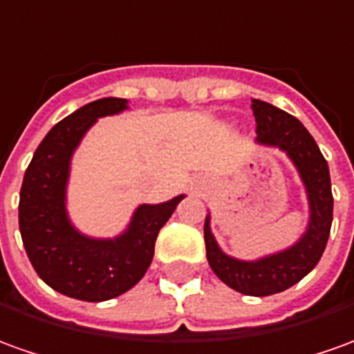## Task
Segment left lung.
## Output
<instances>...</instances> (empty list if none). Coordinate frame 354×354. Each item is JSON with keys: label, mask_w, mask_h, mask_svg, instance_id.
<instances>
[{"label": "left lung", "mask_w": 354, "mask_h": 354, "mask_svg": "<svg viewBox=\"0 0 354 354\" xmlns=\"http://www.w3.org/2000/svg\"><path fill=\"white\" fill-rule=\"evenodd\" d=\"M256 118L258 143L273 145L287 151L290 160L300 172L310 201V225L306 234L292 248L281 254L258 259L240 261L221 252L205 221V250L207 261L225 285L248 297H269L287 290L306 277L322 258L328 244L333 221V196L329 180L328 160L316 145L308 129L285 110L263 100H252Z\"/></svg>", "instance_id": "obj_1"}]
</instances>
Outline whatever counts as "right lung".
I'll list each match as a JSON object with an SVG mask.
<instances>
[{
    "instance_id": "obj_1",
    "label": "right lung",
    "mask_w": 354,
    "mask_h": 354,
    "mask_svg": "<svg viewBox=\"0 0 354 354\" xmlns=\"http://www.w3.org/2000/svg\"><path fill=\"white\" fill-rule=\"evenodd\" d=\"M127 108L126 98H100L52 127L26 168L19 199V228L38 277L66 297L102 302L137 285L155 256L158 230L165 227L178 196L160 205H139L127 230L114 240L79 234L66 213L69 160L96 118Z\"/></svg>"
}]
</instances>
